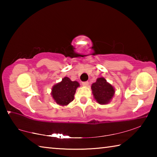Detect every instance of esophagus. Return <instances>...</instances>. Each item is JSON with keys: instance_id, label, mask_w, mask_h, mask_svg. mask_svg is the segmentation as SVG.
Listing matches in <instances>:
<instances>
[{"instance_id": "1", "label": "esophagus", "mask_w": 157, "mask_h": 157, "mask_svg": "<svg viewBox=\"0 0 157 157\" xmlns=\"http://www.w3.org/2000/svg\"><path fill=\"white\" fill-rule=\"evenodd\" d=\"M82 85H83L84 86H87L89 85V82H82Z\"/></svg>"}]
</instances>
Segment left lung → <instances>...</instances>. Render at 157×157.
Returning <instances> with one entry per match:
<instances>
[{
  "mask_svg": "<svg viewBox=\"0 0 157 157\" xmlns=\"http://www.w3.org/2000/svg\"><path fill=\"white\" fill-rule=\"evenodd\" d=\"M94 99L100 105H107L111 102L115 94V89L107 82L105 78H99L91 85Z\"/></svg>",
  "mask_w": 157,
  "mask_h": 157,
  "instance_id": "8db88e82",
  "label": "left lung"
}]
</instances>
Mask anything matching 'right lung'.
<instances>
[{"mask_svg": "<svg viewBox=\"0 0 157 157\" xmlns=\"http://www.w3.org/2000/svg\"><path fill=\"white\" fill-rule=\"evenodd\" d=\"M79 86L78 82L71 81L68 77H64L62 81L52 86L51 95L57 105L64 107L73 100L76 89Z\"/></svg>", "mask_w": 157, "mask_h": 157, "instance_id": "right-lung-1", "label": "right lung"}]
</instances>
